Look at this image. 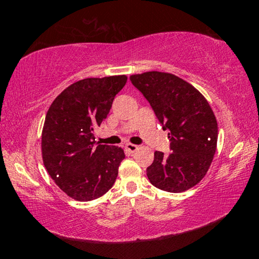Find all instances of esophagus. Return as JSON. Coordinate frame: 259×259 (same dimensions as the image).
<instances>
[{"mask_svg":"<svg viewBox=\"0 0 259 259\" xmlns=\"http://www.w3.org/2000/svg\"><path fill=\"white\" fill-rule=\"evenodd\" d=\"M124 148H125V151H128L129 153H135L138 150V146L134 145V144H125Z\"/></svg>","mask_w":259,"mask_h":259,"instance_id":"34e87169","label":"esophagus"}]
</instances>
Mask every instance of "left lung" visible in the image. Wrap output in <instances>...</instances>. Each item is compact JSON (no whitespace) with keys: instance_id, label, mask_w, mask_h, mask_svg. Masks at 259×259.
Instances as JSON below:
<instances>
[{"instance_id":"left-lung-1","label":"left lung","mask_w":259,"mask_h":259,"mask_svg":"<svg viewBox=\"0 0 259 259\" xmlns=\"http://www.w3.org/2000/svg\"><path fill=\"white\" fill-rule=\"evenodd\" d=\"M169 130L165 156L155 151L146 169L153 186L170 193L187 191L207 175L217 147L218 125L212 108L198 89L174 74L146 72L130 76Z\"/></svg>"}]
</instances>
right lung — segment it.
I'll return each mask as SVG.
<instances>
[{
    "label": "right lung",
    "instance_id": "1",
    "mask_svg": "<svg viewBox=\"0 0 259 259\" xmlns=\"http://www.w3.org/2000/svg\"><path fill=\"white\" fill-rule=\"evenodd\" d=\"M126 80V75L83 78L57 96L48 109L41 138L43 164L69 198L98 199L116 181L123 148L96 142L95 129L107 117Z\"/></svg>",
    "mask_w": 259,
    "mask_h": 259
}]
</instances>
